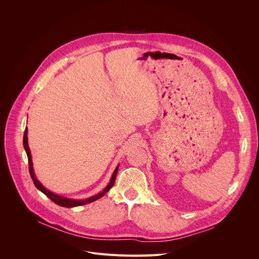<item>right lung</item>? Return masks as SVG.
I'll list each match as a JSON object with an SVG mask.
<instances>
[{"label":"right lung","mask_w":259,"mask_h":259,"mask_svg":"<svg viewBox=\"0 0 259 259\" xmlns=\"http://www.w3.org/2000/svg\"><path fill=\"white\" fill-rule=\"evenodd\" d=\"M23 145H24V149H25V152H26V155H27V159H28V169H29V174H30V177L33 181V184L35 186V188L38 189L39 191H41L43 194H45L52 202H54L55 204L61 206V207H66V208H70V207H77V206H81V205H85V204H88V203H91V202H94L96 201L97 199L103 197L110 189L113 188V186L115 184V181H116V176H117V173H118V169H119V166L116 168V170L114 171V174L112 176V179H110L108 186L104 189L103 192H101L100 194L92 197V198H89V199H86V200H71V199H67V198H63L61 196H57L53 193H51L50 191L46 190L42 184L39 182V180L35 178L34 176V173H33V169H32V162H31V157H30V151H29V146H28V143H27V128H25V131H24V135H23Z\"/></svg>","instance_id":"add662e5"}]
</instances>
